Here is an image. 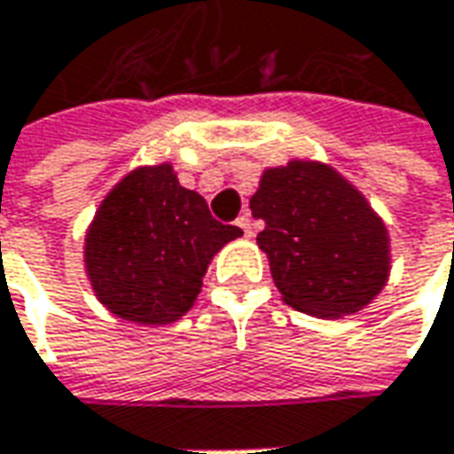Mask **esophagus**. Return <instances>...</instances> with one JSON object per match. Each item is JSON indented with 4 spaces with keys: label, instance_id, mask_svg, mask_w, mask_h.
<instances>
[{
    "label": "esophagus",
    "instance_id": "1",
    "mask_svg": "<svg viewBox=\"0 0 454 454\" xmlns=\"http://www.w3.org/2000/svg\"><path fill=\"white\" fill-rule=\"evenodd\" d=\"M237 227L245 232V237H253L254 235V227H253V217H250V212H245L242 217L237 219Z\"/></svg>",
    "mask_w": 454,
    "mask_h": 454
}]
</instances>
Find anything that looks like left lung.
<instances>
[{"instance_id": "left-lung-1", "label": "left lung", "mask_w": 454, "mask_h": 454, "mask_svg": "<svg viewBox=\"0 0 454 454\" xmlns=\"http://www.w3.org/2000/svg\"><path fill=\"white\" fill-rule=\"evenodd\" d=\"M283 301L316 318H343L374 301L389 278V232L366 197L333 166L293 159L265 168L250 200Z\"/></svg>"}]
</instances>
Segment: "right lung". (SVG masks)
<instances>
[{
    "label": "right lung",
    "mask_w": 454,
    "mask_h": 454,
    "mask_svg": "<svg viewBox=\"0 0 454 454\" xmlns=\"http://www.w3.org/2000/svg\"><path fill=\"white\" fill-rule=\"evenodd\" d=\"M239 235L184 189L171 164L138 166L100 201L85 232V272L114 316L166 325L194 305L212 257Z\"/></svg>",
    "instance_id": "1"
}]
</instances>
